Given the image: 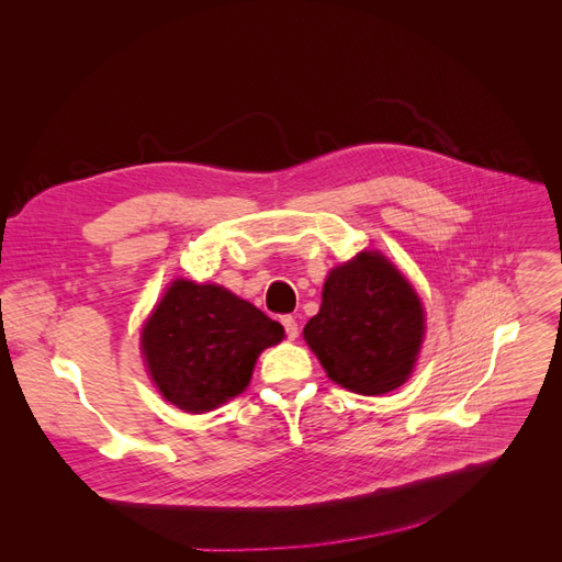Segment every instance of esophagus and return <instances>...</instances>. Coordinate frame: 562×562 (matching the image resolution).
Returning <instances> with one entry per match:
<instances>
[{
	"label": "esophagus",
	"instance_id": "34e87169",
	"mask_svg": "<svg viewBox=\"0 0 562 562\" xmlns=\"http://www.w3.org/2000/svg\"><path fill=\"white\" fill-rule=\"evenodd\" d=\"M281 323H283V330H285L288 339H295L297 333H300V330H297V321H295L293 316H283Z\"/></svg>",
	"mask_w": 562,
	"mask_h": 562
}]
</instances>
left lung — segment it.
Here are the masks:
<instances>
[{
	"mask_svg": "<svg viewBox=\"0 0 562 562\" xmlns=\"http://www.w3.org/2000/svg\"><path fill=\"white\" fill-rule=\"evenodd\" d=\"M424 312L413 285L384 255L363 250L335 267L304 339L328 378L363 396L401 386L413 372Z\"/></svg>",
	"mask_w": 562,
	"mask_h": 562,
	"instance_id": "1",
	"label": "left lung"
}]
</instances>
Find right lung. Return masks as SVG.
Instances as JSON below:
<instances>
[{"label": "right lung", "mask_w": 562, "mask_h": 562, "mask_svg": "<svg viewBox=\"0 0 562 562\" xmlns=\"http://www.w3.org/2000/svg\"><path fill=\"white\" fill-rule=\"evenodd\" d=\"M283 326L220 285L173 281L143 328V353L166 401L206 413L248 386Z\"/></svg>", "instance_id": "right-lung-1"}]
</instances>
